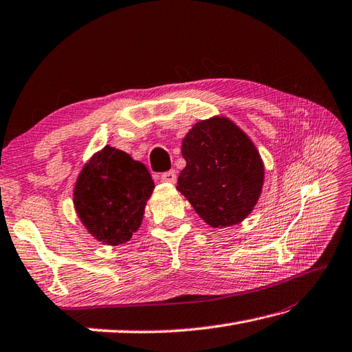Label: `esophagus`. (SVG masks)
<instances>
[{
    "label": "esophagus",
    "instance_id": "1",
    "mask_svg": "<svg viewBox=\"0 0 352 352\" xmlns=\"http://www.w3.org/2000/svg\"><path fill=\"white\" fill-rule=\"evenodd\" d=\"M161 181L166 182V184H175L176 182V171L170 170V171H166V173H162Z\"/></svg>",
    "mask_w": 352,
    "mask_h": 352
}]
</instances>
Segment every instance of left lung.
<instances>
[{
  "mask_svg": "<svg viewBox=\"0 0 352 352\" xmlns=\"http://www.w3.org/2000/svg\"><path fill=\"white\" fill-rule=\"evenodd\" d=\"M185 168L181 191L205 223H240L255 208L264 184V164L252 140L226 117L202 120L182 140Z\"/></svg>",
  "mask_w": 352,
  "mask_h": 352,
  "instance_id": "1",
  "label": "left lung"
}]
</instances>
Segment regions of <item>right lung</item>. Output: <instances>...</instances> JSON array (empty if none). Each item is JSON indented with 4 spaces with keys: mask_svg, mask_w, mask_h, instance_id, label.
Masks as SVG:
<instances>
[{
    "mask_svg": "<svg viewBox=\"0 0 352 352\" xmlns=\"http://www.w3.org/2000/svg\"><path fill=\"white\" fill-rule=\"evenodd\" d=\"M153 188L144 164L104 146L80 170L73 202L78 219L97 241L118 246L138 231Z\"/></svg>",
    "mask_w": 352,
    "mask_h": 352,
    "instance_id": "add662e5",
    "label": "right lung"
}]
</instances>
